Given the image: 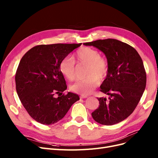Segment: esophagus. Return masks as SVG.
I'll use <instances>...</instances> for the list:
<instances>
[{
    "label": "esophagus",
    "mask_w": 158,
    "mask_h": 158,
    "mask_svg": "<svg viewBox=\"0 0 158 158\" xmlns=\"http://www.w3.org/2000/svg\"><path fill=\"white\" fill-rule=\"evenodd\" d=\"M88 97V95H81L80 96V99H84V98H86Z\"/></svg>",
    "instance_id": "esophagus-1"
}]
</instances>
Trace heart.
<instances>
[{
  "label": "heart",
  "mask_w": 158,
  "mask_h": 158,
  "mask_svg": "<svg viewBox=\"0 0 158 158\" xmlns=\"http://www.w3.org/2000/svg\"><path fill=\"white\" fill-rule=\"evenodd\" d=\"M74 59L65 57L60 61L59 69L64 77L70 81L74 80L77 76V66L86 64L84 80H78L70 85L73 92L81 95H88L98 86L99 80L106 77L109 71V64L105 57L99 55L98 50L89 47H83L76 52Z\"/></svg>",
  "instance_id": "obj_1"
}]
</instances>
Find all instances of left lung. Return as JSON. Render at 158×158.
<instances>
[{
	"label": "left lung",
	"mask_w": 158,
	"mask_h": 158,
	"mask_svg": "<svg viewBox=\"0 0 158 158\" xmlns=\"http://www.w3.org/2000/svg\"><path fill=\"white\" fill-rule=\"evenodd\" d=\"M84 45L102 51L109 64L100 91L109 98H98L99 107L92 116L104 125L120 123L134 111L146 88V73L141 57L132 46L114 39L99 40Z\"/></svg>",
	"instance_id": "8db88e82"
}]
</instances>
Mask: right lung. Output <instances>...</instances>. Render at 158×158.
Segmentation results:
<instances>
[{"label": "right lung", "mask_w": 158, "mask_h": 158, "mask_svg": "<svg viewBox=\"0 0 158 158\" xmlns=\"http://www.w3.org/2000/svg\"><path fill=\"white\" fill-rule=\"evenodd\" d=\"M81 45H40L22 56L16 73V89L23 106L37 122L47 125L57 123L80 99L76 94H63L67 85L59 64Z\"/></svg>", "instance_id": "1"}]
</instances>
